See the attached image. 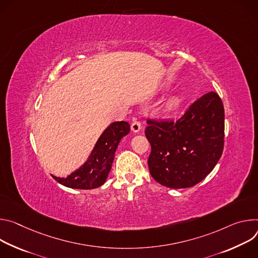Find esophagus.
I'll return each mask as SVG.
<instances>
[{"label":"esophagus","instance_id":"1","mask_svg":"<svg viewBox=\"0 0 258 258\" xmlns=\"http://www.w3.org/2000/svg\"><path fill=\"white\" fill-rule=\"evenodd\" d=\"M141 128H142L141 123H140L138 120H134L133 123H132V125H131V130L136 133V132H139Z\"/></svg>","mask_w":258,"mask_h":258}]
</instances>
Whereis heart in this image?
<instances>
[{"label": "heart", "instance_id": "b5f03b06", "mask_svg": "<svg viewBox=\"0 0 258 258\" xmlns=\"http://www.w3.org/2000/svg\"><path fill=\"white\" fill-rule=\"evenodd\" d=\"M179 98H173L172 100H170L169 101V103H168V106L170 107V108H173V107H175L176 105H178V103H179Z\"/></svg>", "mask_w": 258, "mask_h": 258}]
</instances>
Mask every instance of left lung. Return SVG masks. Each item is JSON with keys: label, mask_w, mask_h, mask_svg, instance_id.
Masks as SVG:
<instances>
[{"label": "left lung", "mask_w": 258, "mask_h": 258, "mask_svg": "<svg viewBox=\"0 0 258 258\" xmlns=\"http://www.w3.org/2000/svg\"><path fill=\"white\" fill-rule=\"evenodd\" d=\"M150 173L171 188L202 181L219 161L224 145V108L210 91L194 101L178 120L148 119Z\"/></svg>", "instance_id": "left-lung-1"}]
</instances>
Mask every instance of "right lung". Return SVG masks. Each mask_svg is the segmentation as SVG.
Here are the masks:
<instances>
[{
  "label": "right lung",
  "mask_w": 258,
  "mask_h": 258,
  "mask_svg": "<svg viewBox=\"0 0 258 258\" xmlns=\"http://www.w3.org/2000/svg\"><path fill=\"white\" fill-rule=\"evenodd\" d=\"M130 132L128 122H114L102 133L88 161L68 177L53 178L60 184L79 189H91L102 185L109 173L114 153L121 139Z\"/></svg>",
  "instance_id": "obj_1"
}]
</instances>
